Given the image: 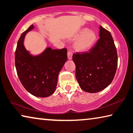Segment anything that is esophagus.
I'll return each instance as SVG.
<instances>
[{"label":"esophagus","instance_id":"esophagus-1","mask_svg":"<svg viewBox=\"0 0 133 133\" xmlns=\"http://www.w3.org/2000/svg\"><path fill=\"white\" fill-rule=\"evenodd\" d=\"M72 56H73V53L71 52V50H69L68 51H67V57H68V59L69 60H71L72 58Z\"/></svg>","mask_w":133,"mask_h":133}]
</instances>
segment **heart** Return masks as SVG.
<instances>
[{
  "label": "heart",
  "mask_w": 133,
  "mask_h": 133,
  "mask_svg": "<svg viewBox=\"0 0 133 133\" xmlns=\"http://www.w3.org/2000/svg\"><path fill=\"white\" fill-rule=\"evenodd\" d=\"M77 38L74 43V48L76 51L83 52L87 51L94 45L96 39V35L94 31L87 28L80 30L75 35Z\"/></svg>",
  "instance_id": "1"
}]
</instances>
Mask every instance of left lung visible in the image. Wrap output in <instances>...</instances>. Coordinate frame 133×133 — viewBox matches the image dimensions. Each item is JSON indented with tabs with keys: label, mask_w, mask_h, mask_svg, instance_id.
I'll return each mask as SVG.
<instances>
[{
	"label": "left lung",
	"mask_w": 133,
	"mask_h": 133,
	"mask_svg": "<svg viewBox=\"0 0 133 133\" xmlns=\"http://www.w3.org/2000/svg\"><path fill=\"white\" fill-rule=\"evenodd\" d=\"M99 37L89 51L73 55L76 77L82 89L96 93L112 82L118 65L117 48L109 31L100 26Z\"/></svg>",
	"instance_id": "8db88e82"
}]
</instances>
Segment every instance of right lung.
I'll use <instances>...</instances> for the list:
<instances>
[{
    "mask_svg": "<svg viewBox=\"0 0 133 133\" xmlns=\"http://www.w3.org/2000/svg\"><path fill=\"white\" fill-rule=\"evenodd\" d=\"M34 28L31 25L21 34L15 51V67L23 86L32 95L48 97L56 89L58 76L67 59V49L48 47L43 53L33 56L25 49L24 40L26 33Z\"/></svg>",
    "mask_w": 133,
    "mask_h": 133,
    "instance_id": "right-lung-1",
    "label": "right lung"
}]
</instances>
